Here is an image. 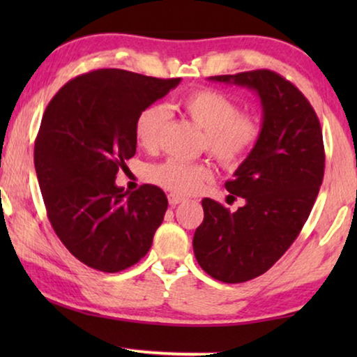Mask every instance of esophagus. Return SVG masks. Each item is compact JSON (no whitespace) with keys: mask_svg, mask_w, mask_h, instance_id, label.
Segmentation results:
<instances>
[{"mask_svg":"<svg viewBox=\"0 0 357 357\" xmlns=\"http://www.w3.org/2000/svg\"><path fill=\"white\" fill-rule=\"evenodd\" d=\"M167 198H169V204H170V206H177L178 203L185 202L183 197H178V195H175V193H170Z\"/></svg>","mask_w":357,"mask_h":357,"instance_id":"obj_1","label":"esophagus"}]
</instances>
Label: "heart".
Returning a JSON list of instances; mask_svg holds the SVG:
<instances>
[{"instance_id": "obj_1", "label": "heart", "mask_w": 357, "mask_h": 357, "mask_svg": "<svg viewBox=\"0 0 357 357\" xmlns=\"http://www.w3.org/2000/svg\"><path fill=\"white\" fill-rule=\"evenodd\" d=\"M180 109L199 130L204 131L203 146L222 167H238L261 136V126L255 116L241 114V107L231 97L213 89H197L180 100ZM167 112L160 105H149L139 112L135 121V136L146 149L159 144ZM151 182L169 192L190 195L198 192L213 178V169L206 162H187L170 158L149 170Z\"/></svg>"}]
</instances>
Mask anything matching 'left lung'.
I'll return each instance as SVG.
<instances>
[{"label":"left lung","instance_id":"obj_1","mask_svg":"<svg viewBox=\"0 0 357 357\" xmlns=\"http://www.w3.org/2000/svg\"><path fill=\"white\" fill-rule=\"evenodd\" d=\"M209 81L253 89L263 107L260 141L226 182L227 192L245 204L231 213L204 198V219L193 237L198 265L214 280L234 284L270 270L299 236L324 180V136L310 102L275 71Z\"/></svg>","mask_w":357,"mask_h":357}]
</instances>
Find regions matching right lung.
Instances as JSON below:
<instances>
[{"label": "right lung", "mask_w": 357, "mask_h": 357, "mask_svg": "<svg viewBox=\"0 0 357 357\" xmlns=\"http://www.w3.org/2000/svg\"><path fill=\"white\" fill-rule=\"evenodd\" d=\"M178 82L96 70L47 105L33 148L43 203L63 245L94 270L123 271L153 245L167 197L154 185L125 192L115 177L136 153V116Z\"/></svg>", "instance_id": "add662e5"}]
</instances>
